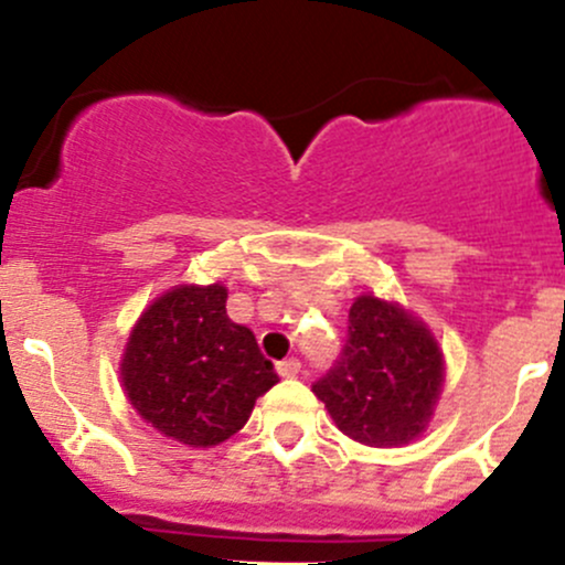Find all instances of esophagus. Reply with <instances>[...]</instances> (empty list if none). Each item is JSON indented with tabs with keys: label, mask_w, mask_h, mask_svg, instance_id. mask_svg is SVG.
<instances>
[{
	"label": "esophagus",
	"mask_w": 565,
	"mask_h": 565,
	"mask_svg": "<svg viewBox=\"0 0 565 565\" xmlns=\"http://www.w3.org/2000/svg\"><path fill=\"white\" fill-rule=\"evenodd\" d=\"M276 372L281 374V377H298L300 374V361L298 358H287V361H278L276 363Z\"/></svg>",
	"instance_id": "obj_1"
}]
</instances>
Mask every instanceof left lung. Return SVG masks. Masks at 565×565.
<instances>
[{
    "instance_id": "left-lung-1",
    "label": "left lung",
    "mask_w": 565,
    "mask_h": 565,
    "mask_svg": "<svg viewBox=\"0 0 565 565\" xmlns=\"http://www.w3.org/2000/svg\"><path fill=\"white\" fill-rule=\"evenodd\" d=\"M443 372L440 347L420 319L398 303L361 295L350 309L339 361L311 391L347 437L393 448L426 429Z\"/></svg>"
}]
</instances>
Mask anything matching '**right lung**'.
I'll list each match as a JSON object with an SVG mask.
<instances>
[{
    "mask_svg": "<svg viewBox=\"0 0 565 565\" xmlns=\"http://www.w3.org/2000/svg\"><path fill=\"white\" fill-rule=\"evenodd\" d=\"M119 374L136 413L191 448L230 440L278 383L254 333L226 315L221 284L161 295L130 330Z\"/></svg>",
    "mask_w": 565,
    "mask_h": 565,
    "instance_id": "obj_1",
    "label": "right lung"
}]
</instances>
